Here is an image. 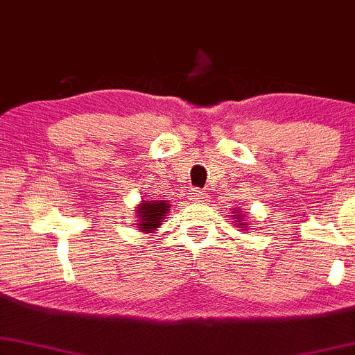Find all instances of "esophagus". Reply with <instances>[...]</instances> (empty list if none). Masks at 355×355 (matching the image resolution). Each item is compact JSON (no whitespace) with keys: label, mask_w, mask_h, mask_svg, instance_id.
<instances>
[{"label":"esophagus","mask_w":355,"mask_h":355,"mask_svg":"<svg viewBox=\"0 0 355 355\" xmlns=\"http://www.w3.org/2000/svg\"><path fill=\"white\" fill-rule=\"evenodd\" d=\"M205 198H207V196H205V193H203V190H200V189H193L190 191V200L193 203H200V202H205Z\"/></svg>","instance_id":"esophagus-1"}]
</instances>
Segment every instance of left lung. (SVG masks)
<instances>
[{
    "instance_id": "left-lung-1",
    "label": "left lung",
    "mask_w": 355,
    "mask_h": 355,
    "mask_svg": "<svg viewBox=\"0 0 355 355\" xmlns=\"http://www.w3.org/2000/svg\"><path fill=\"white\" fill-rule=\"evenodd\" d=\"M233 213H234V215H232V216H233L234 223H236L238 226H240V228H245V226H246L245 215H243V213H241L240 210H236V211H233Z\"/></svg>"
}]
</instances>
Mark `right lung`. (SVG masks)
I'll use <instances>...</instances> for the list:
<instances>
[{"instance_id": "right-lung-1", "label": "right lung", "mask_w": 355, "mask_h": 355, "mask_svg": "<svg viewBox=\"0 0 355 355\" xmlns=\"http://www.w3.org/2000/svg\"><path fill=\"white\" fill-rule=\"evenodd\" d=\"M170 203L166 200H142V203L137 207V228L140 232L152 233L162 225V220L168 213Z\"/></svg>"}]
</instances>
